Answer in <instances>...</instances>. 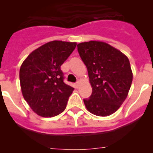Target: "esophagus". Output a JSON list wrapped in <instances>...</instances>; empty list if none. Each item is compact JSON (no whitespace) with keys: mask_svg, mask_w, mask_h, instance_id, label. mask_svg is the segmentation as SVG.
I'll list each match as a JSON object with an SVG mask.
<instances>
[{"mask_svg":"<svg viewBox=\"0 0 153 153\" xmlns=\"http://www.w3.org/2000/svg\"><path fill=\"white\" fill-rule=\"evenodd\" d=\"M75 85H76V88H78L79 86V81H77V82L75 83Z\"/></svg>","mask_w":153,"mask_h":153,"instance_id":"1","label":"esophagus"}]
</instances>
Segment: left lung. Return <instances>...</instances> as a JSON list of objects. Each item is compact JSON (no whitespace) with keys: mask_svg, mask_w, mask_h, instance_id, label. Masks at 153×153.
<instances>
[{"mask_svg":"<svg viewBox=\"0 0 153 153\" xmlns=\"http://www.w3.org/2000/svg\"><path fill=\"white\" fill-rule=\"evenodd\" d=\"M88 71L93 92L84 99L89 112L99 117L113 114L125 101L132 81L130 63L121 51L109 44L91 40L77 44Z\"/></svg>","mask_w":153,"mask_h":153,"instance_id":"8db88e82","label":"left lung"}]
</instances>
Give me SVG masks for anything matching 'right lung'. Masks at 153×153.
<instances>
[{
  "mask_svg": "<svg viewBox=\"0 0 153 153\" xmlns=\"http://www.w3.org/2000/svg\"><path fill=\"white\" fill-rule=\"evenodd\" d=\"M76 43L53 40L30 53L20 69L24 100L33 111L43 117H53L64 111L74 88L63 82L61 65Z\"/></svg>",
  "mask_w": 153,
  "mask_h": 153,
  "instance_id": "add662e5",
  "label": "right lung"
}]
</instances>
